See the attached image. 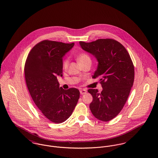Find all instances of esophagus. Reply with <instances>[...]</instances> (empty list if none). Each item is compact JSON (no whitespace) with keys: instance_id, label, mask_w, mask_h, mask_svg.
Listing matches in <instances>:
<instances>
[{"instance_id":"obj_1","label":"esophagus","mask_w":158,"mask_h":158,"mask_svg":"<svg viewBox=\"0 0 158 158\" xmlns=\"http://www.w3.org/2000/svg\"><path fill=\"white\" fill-rule=\"evenodd\" d=\"M87 93V90L85 89H82L80 90V93L81 94H85Z\"/></svg>"}]
</instances>
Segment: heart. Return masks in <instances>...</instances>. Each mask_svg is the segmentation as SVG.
<instances>
[{"instance_id": "1", "label": "heart", "mask_w": 158, "mask_h": 158, "mask_svg": "<svg viewBox=\"0 0 158 158\" xmlns=\"http://www.w3.org/2000/svg\"><path fill=\"white\" fill-rule=\"evenodd\" d=\"M77 60L78 62H85L87 60H91L89 56L86 53H80L77 57ZM69 58H66L64 59L63 60L62 62V67L64 69H66L68 68L69 65Z\"/></svg>"}]
</instances>
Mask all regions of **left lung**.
<instances>
[{
  "mask_svg": "<svg viewBox=\"0 0 158 158\" xmlns=\"http://www.w3.org/2000/svg\"><path fill=\"white\" fill-rule=\"evenodd\" d=\"M81 48L91 54L98 62L93 78L99 77L102 91L89 89L93 96L89 104L93 116L100 121H109L122 110L133 87L135 70L130 56L119 42L100 39L86 43L79 42Z\"/></svg>",
  "mask_w": 158,
  "mask_h": 158,
  "instance_id": "obj_1",
  "label": "left lung"
}]
</instances>
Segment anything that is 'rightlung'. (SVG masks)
I'll return each mask as SVG.
<instances>
[{"instance_id": "obj_1", "label": "right lung", "mask_w": 158, "mask_h": 158, "mask_svg": "<svg viewBox=\"0 0 158 158\" xmlns=\"http://www.w3.org/2000/svg\"><path fill=\"white\" fill-rule=\"evenodd\" d=\"M74 45L43 40L31 49L25 65L26 84L34 102L48 119L56 123L70 116L79 99V89L65 90L57 79V76H62V58Z\"/></svg>"}]
</instances>
